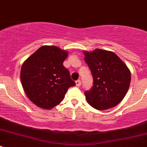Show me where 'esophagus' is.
Listing matches in <instances>:
<instances>
[{"label": "esophagus", "instance_id": "1", "mask_svg": "<svg viewBox=\"0 0 147 147\" xmlns=\"http://www.w3.org/2000/svg\"><path fill=\"white\" fill-rule=\"evenodd\" d=\"M75 84H76L77 86H80V85H81L80 80H77L76 82H75Z\"/></svg>", "mask_w": 147, "mask_h": 147}]
</instances>
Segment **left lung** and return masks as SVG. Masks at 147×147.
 Listing matches in <instances>:
<instances>
[{"instance_id": "obj_1", "label": "left lung", "mask_w": 147, "mask_h": 147, "mask_svg": "<svg viewBox=\"0 0 147 147\" xmlns=\"http://www.w3.org/2000/svg\"><path fill=\"white\" fill-rule=\"evenodd\" d=\"M83 53L93 78V86L85 92L87 101L99 111L115 107L129 90L130 70L119 56L111 51L96 49Z\"/></svg>"}]
</instances>
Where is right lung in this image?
<instances>
[{"instance_id":"right-lung-1","label":"right lung","mask_w":147,"mask_h":147,"mask_svg":"<svg viewBox=\"0 0 147 147\" xmlns=\"http://www.w3.org/2000/svg\"><path fill=\"white\" fill-rule=\"evenodd\" d=\"M68 52L56 46H42L28 57L21 69V82L28 99L43 109L60 103L69 87L75 86L63 65Z\"/></svg>"}]
</instances>
